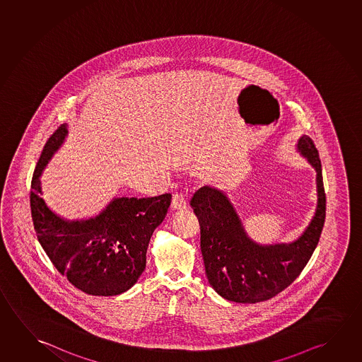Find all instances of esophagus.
<instances>
[{
	"mask_svg": "<svg viewBox=\"0 0 362 362\" xmlns=\"http://www.w3.org/2000/svg\"><path fill=\"white\" fill-rule=\"evenodd\" d=\"M172 208L173 209H175V211H184V209H187V208H188V201H187L185 195L182 194V193L174 195V197H173Z\"/></svg>",
	"mask_w": 362,
	"mask_h": 362,
	"instance_id": "esophagus-1",
	"label": "esophagus"
}]
</instances>
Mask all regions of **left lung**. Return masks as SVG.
I'll list each match as a JSON object with an SVG mask.
<instances>
[{
	"label": "left lung",
	"mask_w": 362,
	"mask_h": 362,
	"mask_svg": "<svg viewBox=\"0 0 362 362\" xmlns=\"http://www.w3.org/2000/svg\"><path fill=\"white\" fill-rule=\"evenodd\" d=\"M298 149L317 172V211L311 224L291 245H258L247 237L240 218L222 192L203 187L190 206L201 226L206 279L226 300L257 303L271 300L295 281L311 258L326 218V193L317 148L303 135Z\"/></svg>",
	"instance_id": "obj_1"
}]
</instances>
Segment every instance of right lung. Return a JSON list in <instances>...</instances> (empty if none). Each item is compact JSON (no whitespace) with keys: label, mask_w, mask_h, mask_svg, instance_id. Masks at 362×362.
<instances>
[{"label":"right lung","mask_w":362,"mask_h":362,"mask_svg":"<svg viewBox=\"0 0 362 362\" xmlns=\"http://www.w3.org/2000/svg\"><path fill=\"white\" fill-rule=\"evenodd\" d=\"M65 124L46 141L31 180L30 206L35 230L56 269L91 296L128 291L144 272L151 234L167 216L172 194L117 198L96 218L66 222L41 198L39 177L66 136Z\"/></svg>","instance_id":"1"}]
</instances>
